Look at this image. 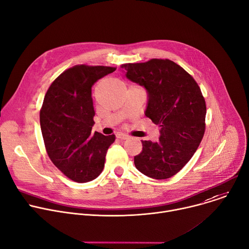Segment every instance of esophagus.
Wrapping results in <instances>:
<instances>
[{
	"label": "esophagus",
	"mask_w": 249,
	"mask_h": 249,
	"mask_svg": "<svg viewBox=\"0 0 249 249\" xmlns=\"http://www.w3.org/2000/svg\"><path fill=\"white\" fill-rule=\"evenodd\" d=\"M128 137H129L128 135H125V134H122V133L117 135V138L120 139V140H126V139H128Z\"/></svg>",
	"instance_id": "obj_1"
}]
</instances>
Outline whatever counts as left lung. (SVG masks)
<instances>
[{
    "mask_svg": "<svg viewBox=\"0 0 249 249\" xmlns=\"http://www.w3.org/2000/svg\"><path fill=\"white\" fill-rule=\"evenodd\" d=\"M121 69L127 78L147 89L145 115L161 127L159 142L141 140L135 167L150 178H169L192 159L205 135V97L194 77L170 59L125 63Z\"/></svg>",
    "mask_w": 249,
    "mask_h": 249,
    "instance_id": "left-lung-1",
    "label": "left lung"
}]
</instances>
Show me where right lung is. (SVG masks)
Returning a JSON list of instances; mask_svg holds the SVG:
<instances>
[{
    "label": "right lung",
    "instance_id": "obj_1",
    "mask_svg": "<svg viewBox=\"0 0 249 249\" xmlns=\"http://www.w3.org/2000/svg\"><path fill=\"white\" fill-rule=\"evenodd\" d=\"M116 67L77 64L64 71L49 87L39 111L47 153L53 165L76 183H87L103 171L115 135L92 134L93 84Z\"/></svg>",
    "mask_w": 249,
    "mask_h": 249
}]
</instances>
